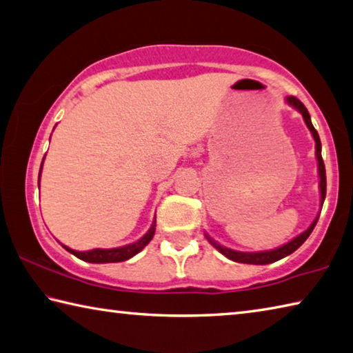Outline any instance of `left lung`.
<instances>
[{"label": "left lung", "mask_w": 353, "mask_h": 353, "mask_svg": "<svg viewBox=\"0 0 353 353\" xmlns=\"http://www.w3.org/2000/svg\"><path fill=\"white\" fill-rule=\"evenodd\" d=\"M287 103L292 105L296 108V110L303 114L304 117V121L307 128H309L313 139H315V143H316V159H318V170H319V188H321V203H324V199H325V166H324V162H323V156H321V140H319V136L315 128H313L312 125V120H310V114L309 111H307V108L303 105V101L298 100L296 97H293V95H288L287 97ZM318 222V217L315 221H313L312 225L305 230L304 233H301L299 236H296L293 241H290L288 243H285V245L279 247L276 250H270V252H259V253H242V252H234V250H230V248H225L222 247L217 243L216 241H213L210 238V236H207V239L210 241L211 245H213L214 248L219 250V252L227 256L228 259H232L234 262H242V264H258V265H264V264H272V262L274 261H279L285 258V256L292 254L294 250H298L303 243L305 242V239L309 238L310 233L313 232V228H315Z\"/></svg>", "instance_id": "1"}]
</instances>
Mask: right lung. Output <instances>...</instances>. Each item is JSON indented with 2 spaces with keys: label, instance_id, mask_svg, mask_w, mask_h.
<instances>
[{
  "label": "right lung",
  "instance_id": "1",
  "mask_svg": "<svg viewBox=\"0 0 353 353\" xmlns=\"http://www.w3.org/2000/svg\"><path fill=\"white\" fill-rule=\"evenodd\" d=\"M43 166V163H41ZM41 172V170H40ZM156 232V221L152 222V225L150 228V232L146 233L142 239L131 243V245L126 247H119V248H111V250H101V248H95V250H89V252H75V250H70L66 245L65 247L68 252L72 253L77 258L86 262H92V264H105V262H121L132 258L134 254H137L140 250L146 247L152 239Z\"/></svg>",
  "mask_w": 353,
  "mask_h": 353
}]
</instances>
